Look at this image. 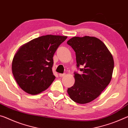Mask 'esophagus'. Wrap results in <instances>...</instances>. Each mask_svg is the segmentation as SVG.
I'll return each mask as SVG.
<instances>
[{
  "label": "esophagus",
  "mask_w": 128,
  "mask_h": 128,
  "mask_svg": "<svg viewBox=\"0 0 128 128\" xmlns=\"http://www.w3.org/2000/svg\"><path fill=\"white\" fill-rule=\"evenodd\" d=\"M66 75V74H59V76L60 77H64Z\"/></svg>",
  "instance_id": "esophagus-1"
}]
</instances>
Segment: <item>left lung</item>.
Returning a JSON list of instances; mask_svg holds the SVG:
<instances>
[{"label":"left lung","mask_w":128,"mask_h":128,"mask_svg":"<svg viewBox=\"0 0 128 128\" xmlns=\"http://www.w3.org/2000/svg\"><path fill=\"white\" fill-rule=\"evenodd\" d=\"M76 52L77 66L82 74L74 73V84L67 90L69 96L78 104H86L98 97L110 83L114 68L112 54L98 38L74 37L67 42Z\"/></svg>","instance_id":"left-lung-1"}]
</instances>
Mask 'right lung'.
I'll return each instance as SVG.
<instances>
[{
  "label": "right lung",
  "instance_id": "obj_1",
  "mask_svg": "<svg viewBox=\"0 0 128 128\" xmlns=\"http://www.w3.org/2000/svg\"><path fill=\"white\" fill-rule=\"evenodd\" d=\"M67 36L48 35L23 44L14 56L12 71L20 88L35 95L46 90L56 77L52 72L53 56Z\"/></svg>",
  "mask_w": 128,
  "mask_h": 128
}]
</instances>
